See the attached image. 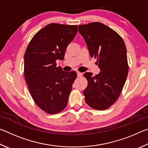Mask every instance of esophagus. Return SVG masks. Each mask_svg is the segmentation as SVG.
Listing matches in <instances>:
<instances>
[{
    "mask_svg": "<svg viewBox=\"0 0 148 148\" xmlns=\"http://www.w3.org/2000/svg\"><path fill=\"white\" fill-rule=\"evenodd\" d=\"M77 76H78V77L82 76V72H79L77 71Z\"/></svg>",
    "mask_w": 148,
    "mask_h": 148,
    "instance_id": "obj_1",
    "label": "esophagus"
}]
</instances>
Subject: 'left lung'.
Here are the masks:
<instances>
[{"label": "left lung", "instance_id": "1", "mask_svg": "<svg viewBox=\"0 0 148 148\" xmlns=\"http://www.w3.org/2000/svg\"><path fill=\"white\" fill-rule=\"evenodd\" d=\"M78 31L101 70L95 76L91 72L84 74L88 82L85 101L92 108L106 110L118 99L128 75L125 42L116 31L99 22L79 25Z\"/></svg>", "mask_w": 148, "mask_h": 148}]
</instances>
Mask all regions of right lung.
Segmentation results:
<instances>
[{
	"instance_id": "obj_1",
	"label": "right lung",
	"mask_w": 148,
	"mask_h": 148,
	"mask_svg": "<svg viewBox=\"0 0 148 148\" xmlns=\"http://www.w3.org/2000/svg\"><path fill=\"white\" fill-rule=\"evenodd\" d=\"M77 32V25L51 23L37 32L24 56V74L35 103L46 113L55 114L66 106L77 74L57 66L64 59L69 44Z\"/></svg>"
}]
</instances>
